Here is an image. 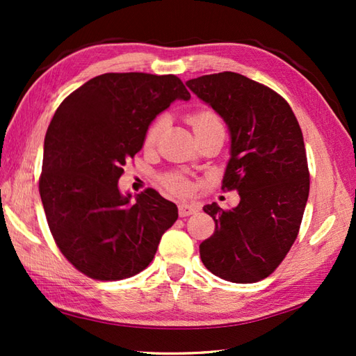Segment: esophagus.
<instances>
[{
	"instance_id": "34e87169",
	"label": "esophagus",
	"mask_w": 356,
	"mask_h": 356,
	"mask_svg": "<svg viewBox=\"0 0 356 356\" xmlns=\"http://www.w3.org/2000/svg\"><path fill=\"white\" fill-rule=\"evenodd\" d=\"M200 207L195 205V203H182V205H179V216L180 217H188V216H193L195 213H199Z\"/></svg>"
}]
</instances>
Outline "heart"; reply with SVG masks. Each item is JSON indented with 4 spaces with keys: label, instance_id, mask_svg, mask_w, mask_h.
Masks as SVG:
<instances>
[{
    "label": "heart",
    "instance_id": "heart-1",
    "mask_svg": "<svg viewBox=\"0 0 356 356\" xmlns=\"http://www.w3.org/2000/svg\"><path fill=\"white\" fill-rule=\"evenodd\" d=\"M188 122L191 124L195 136L203 133V131L213 130V128H223L225 130L222 119L218 118L217 113H214L209 108H202V110L194 111L193 115H190V118H188ZM163 127H165V118H159L156 122L148 128V131L145 134V147L154 145L157 140V136L161 134ZM163 184L166 188H168V190H171L172 193H177V194H186L191 191V184L188 182L185 177L176 176V174H170V176H166L163 179Z\"/></svg>",
    "mask_w": 356,
    "mask_h": 356
}]
</instances>
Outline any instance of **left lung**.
I'll return each instance as SVG.
<instances>
[{"mask_svg": "<svg viewBox=\"0 0 356 356\" xmlns=\"http://www.w3.org/2000/svg\"><path fill=\"white\" fill-rule=\"evenodd\" d=\"M186 86L229 128L222 190L240 195L232 209L203 207L216 231L200 243V259L226 282H260L284 260L303 220L309 195L303 133L284 97L243 74H205Z\"/></svg>", "mask_w": 356, "mask_h": 356, "instance_id": "obj_1", "label": "left lung"}]
</instances>
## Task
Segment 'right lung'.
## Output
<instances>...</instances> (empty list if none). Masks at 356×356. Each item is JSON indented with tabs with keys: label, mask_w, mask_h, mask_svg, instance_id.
I'll list each match as a JSON object with an SVG mask.
<instances>
[{
	"label": "right lung",
	"mask_w": 356,
	"mask_h": 356,
	"mask_svg": "<svg viewBox=\"0 0 356 356\" xmlns=\"http://www.w3.org/2000/svg\"><path fill=\"white\" fill-rule=\"evenodd\" d=\"M190 97L174 74L105 73L55 111L44 140L40 194L56 246L84 275L116 282L139 274L177 220V207L153 188L131 203L118 180L153 119Z\"/></svg>",
	"instance_id": "obj_1"
}]
</instances>
